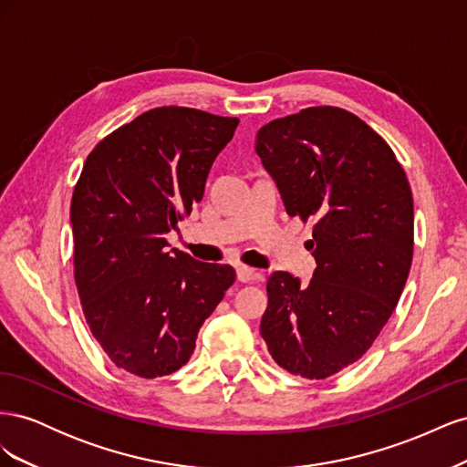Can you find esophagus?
I'll return each mask as SVG.
<instances>
[{"label":"esophagus","instance_id":"34e87169","mask_svg":"<svg viewBox=\"0 0 467 467\" xmlns=\"http://www.w3.org/2000/svg\"><path fill=\"white\" fill-rule=\"evenodd\" d=\"M261 275L255 271V268H251L247 265H239L237 266V280L239 282H253L257 280Z\"/></svg>","mask_w":467,"mask_h":467}]
</instances>
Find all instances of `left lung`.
Returning <instances> with one entry per match:
<instances>
[{
  "label": "left lung",
  "mask_w": 467,
  "mask_h": 467,
  "mask_svg": "<svg viewBox=\"0 0 467 467\" xmlns=\"http://www.w3.org/2000/svg\"><path fill=\"white\" fill-rule=\"evenodd\" d=\"M257 155L288 216L314 222L317 268L302 285L266 278L261 335L280 368L325 379L362 358L384 329L413 261V194L393 150L338 107L265 124Z\"/></svg>",
  "instance_id": "1"
}]
</instances>
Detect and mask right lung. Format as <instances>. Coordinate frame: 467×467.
<instances>
[{"label": "right lung", "instance_id": "1", "mask_svg": "<svg viewBox=\"0 0 467 467\" xmlns=\"http://www.w3.org/2000/svg\"><path fill=\"white\" fill-rule=\"evenodd\" d=\"M239 119L158 107L99 142L74 187V278L93 337L140 378L185 366L204 319L235 282L230 265L167 251L165 234L202 201Z\"/></svg>", "mask_w": 467, "mask_h": 467}]
</instances>
